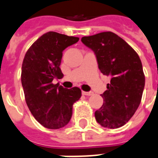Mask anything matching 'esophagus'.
<instances>
[{
    "instance_id": "esophagus-1",
    "label": "esophagus",
    "mask_w": 158,
    "mask_h": 158,
    "mask_svg": "<svg viewBox=\"0 0 158 158\" xmlns=\"http://www.w3.org/2000/svg\"><path fill=\"white\" fill-rule=\"evenodd\" d=\"M82 94L84 95H86V96H90V95L93 94V92H84V91H83Z\"/></svg>"
}]
</instances>
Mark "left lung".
I'll use <instances>...</instances> for the list:
<instances>
[{
  "label": "left lung",
  "mask_w": 158,
  "mask_h": 158,
  "mask_svg": "<svg viewBox=\"0 0 158 158\" xmlns=\"http://www.w3.org/2000/svg\"><path fill=\"white\" fill-rule=\"evenodd\" d=\"M81 41L94 52L98 69L110 77L103 93V104L95 111L96 121L104 127L126 124L141 103L145 76L138 55L124 40L111 31L82 37Z\"/></svg>",
  "instance_id": "8db88e82"
}]
</instances>
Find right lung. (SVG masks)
<instances>
[{
  "label": "right lung",
  "instance_id": "obj_1",
  "mask_svg": "<svg viewBox=\"0 0 158 158\" xmlns=\"http://www.w3.org/2000/svg\"><path fill=\"white\" fill-rule=\"evenodd\" d=\"M79 40L47 32L34 42L23 60L21 84L26 102L34 118L47 128L59 129L68 124L73 104L81 97L78 87L68 89L52 83L64 76L60 68L63 51Z\"/></svg>",
  "mask_w": 158,
  "mask_h": 158
}]
</instances>
